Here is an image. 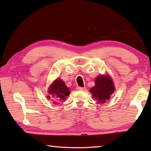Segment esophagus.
<instances>
[{
  "mask_svg": "<svg viewBox=\"0 0 151 151\" xmlns=\"http://www.w3.org/2000/svg\"><path fill=\"white\" fill-rule=\"evenodd\" d=\"M85 88L84 87H80V86H77L76 87V90H85Z\"/></svg>",
  "mask_w": 151,
  "mask_h": 151,
  "instance_id": "esophagus-1",
  "label": "esophagus"
}]
</instances>
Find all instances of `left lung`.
<instances>
[{
  "label": "left lung",
  "mask_w": 151,
  "mask_h": 151,
  "mask_svg": "<svg viewBox=\"0 0 151 151\" xmlns=\"http://www.w3.org/2000/svg\"><path fill=\"white\" fill-rule=\"evenodd\" d=\"M96 85L90 90L98 103H104L109 100L115 90L113 81L108 76H100L96 78Z\"/></svg>",
  "instance_id": "left-lung-1"
}]
</instances>
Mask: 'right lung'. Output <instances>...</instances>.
<instances>
[{
	"mask_svg": "<svg viewBox=\"0 0 151 151\" xmlns=\"http://www.w3.org/2000/svg\"><path fill=\"white\" fill-rule=\"evenodd\" d=\"M49 94L55 98V100L60 102L66 99V98L70 94V91L63 81L57 79L50 86ZM48 98H51L50 96H49ZM55 103L57 104V102Z\"/></svg>",
	"mask_w": 151,
	"mask_h": 151,
	"instance_id": "1",
	"label": "right lung"
}]
</instances>
